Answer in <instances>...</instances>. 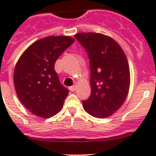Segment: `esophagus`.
Here are the masks:
<instances>
[{
  "mask_svg": "<svg viewBox=\"0 0 156 156\" xmlns=\"http://www.w3.org/2000/svg\"><path fill=\"white\" fill-rule=\"evenodd\" d=\"M75 89H76V86H75V85H73V86L69 87V90H71V91H74V90H75Z\"/></svg>",
  "mask_w": 156,
  "mask_h": 156,
  "instance_id": "esophagus-1",
  "label": "esophagus"
}]
</instances>
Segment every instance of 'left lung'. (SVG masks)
<instances>
[{
    "label": "left lung",
    "mask_w": 156,
    "mask_h": 156,
    "mask_svg": "<svg viewBox=\"0 0 156 156\" xmlns=\"http://www.w3.org/2000/svg\"><path fill=\"white\" fill-rule=\"evenodd\" d=\"M90 60L89 98L83 101L85 111L97 118L112 115L123 104L129 87V69L124 52L113 39L95 33L74 36Z\"/></svg>",
    "instance_id": "1"
}]
</instances>
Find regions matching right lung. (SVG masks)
Instances as JSON below:
<instances>
[{
  "instance_id": "1",
  "label": "right lung",
  "mask_w": 156,
  "mask_h": 156,
  "mask_svg": "<svg viewBox=\"0 0 156 156\" xmlns=\"http://www.w3.org/2000/svg\"><path fill=\"white\" fill-rule=\"evenodd\" d=\"M74 42L69 37H45L30 45L14 71L18 98L32 113L49 118L61 109L69 94L55 70L56 60Z\"/></svg>"
}]
</instances>
